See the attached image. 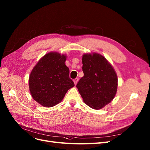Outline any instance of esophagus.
I'll use <instances>...</instances> for the list:
<instances>
[{"label": "esophagus", "mask_w": 150, "mask_h": 150, "mask_svg": "<svg viewBox=\"0 0 150 150\" xmlns=\"http://www.w3.org/2000/svg\"><path fill=\"white\" fill-rule=\"evenodd\" d=\"M78 81H79V79H78V78H76V79H74L73 80L74 83L75 85L77 84V82H78Z\"/></svg>", "instance_id": "obj_1"}]
</instances>
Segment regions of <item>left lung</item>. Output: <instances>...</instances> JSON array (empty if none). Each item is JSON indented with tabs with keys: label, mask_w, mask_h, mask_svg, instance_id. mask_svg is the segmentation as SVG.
Instances as JSON below:
<instances>
[{
	"label": "left lung",
	"mask_w": 150,
	"mask_h": 150,
	"mask_svg": "<svg viewBox=\"0 0 150 150\" xmlns=\"http://www.w3.org/2000/svg\"><path fill=\"white\" fill-rule=\"evenodd\" d=\"M82 61L84 76L76 87L87 105L94 109H100L115 96L117 74L109 62L100 54H84Z\"/></svg>",
	"instance_id": "1"
}]
</instances>
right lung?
Masks as SVG:
<instances>
[{
    "label": "right lung",
    "mask_w": 150,
    "mask_h": 150,
    "mask_svg": "<svg viewBox=\"0 0 150 150\" xmlns=\"http://www.w3.org/2000/svg\"><path fill=\"white\" fill-rule=\"evenodd\" d=\"M66 56L50 52L35 66L29 77V89L33 99L45 107L56 105L74 86L65 64Z\"/></svg>",
    "instance_id": "add662e5"
}]
</instances>
